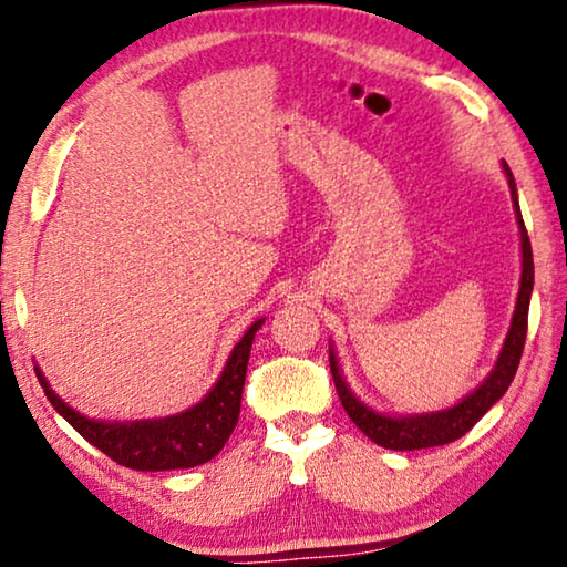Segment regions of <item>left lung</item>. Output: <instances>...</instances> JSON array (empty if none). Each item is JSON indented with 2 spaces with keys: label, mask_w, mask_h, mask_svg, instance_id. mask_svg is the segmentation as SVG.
<instances>
[{
  "label": "left lung",
  "mask_w": 567,
  "mask_h": 567,
  "mask_svg": "<svg viewBox=\"0 0 567 567\" xmlns=\"http://www.w3.org/2000/svg\"><path fill=\"white\" fill-rule=\"evenodd\" d=\"M505 168L512 204H515V217L519 224V241H523V277H519V292L515 316L509 322V332L505 338V346L499 350L497 363H494L492 373L484 379L470 396H464L452 409L431 411V413H413V416H389V413H379L371 406H365L361 399L353 396L348 389L338 368V358L330 348V371L332 381H336L340 403H343L350 421L363 431V434L383 449H393V452H413V449H429V446H444L454 439L464 436L477 421L487 413L494 403H497L505 391L509 389L512 379H515L519 358H523L525 336H527V310H529V295H533L535 282V265H533V247H529V237L523 221V212H519L515 176H512L509 166L502 161Z\"/></svg>",
  "instance_id": "8db88e82"
}]
</instances>
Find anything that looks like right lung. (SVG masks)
I'll use <instances>...</instances> for the list:
<instances>
[{
	"instance_id": "add662e5",
	"label": "right lung",
	"mask_w": 567,
	"mask_h": 567,
	"mask_svg": "<svg viewBox=\"0 0 567 567\" xmlns=\"http://www.w3.org/2000/svg\"><path fill=\"white\" fill-rule=\"evenodd\" d=\"M262 320L251 322L231 350L227 365L214 383V389L182 413L166 419H143V421H95L68 406L55 391L50 389L48 379L38 371L44 396L55 406L62 419L73 426L80 436L101 449L105 456L128 470L138 472H166L199 466L217 456L239 421L241 389L249 363V350L255 332L262 328Z\"/></svg>"
}]
</instances>
